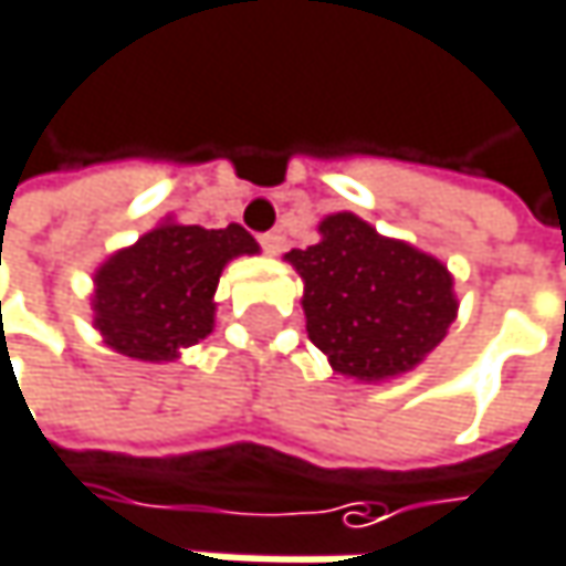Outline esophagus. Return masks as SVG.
I'll list each match as a JSON object with an SVG mask.
<instances>
[{
    "instance_id": "obj_1",
    "label": "esophagus",
    "mask_w": 566,
    "mask_h": 566,
    "mask_svg": "<svg viewBox=\"0 0 566 566\" xmlns=\"http://www.w3.org/2000/svg\"><path fill=\"white\" fill-rule=\"evenodd\" d=\"M262 249H265L269 255H279V252L284 249L282 232H279V229H275V232H265V235H262Z\"/></svg>"
}]
</instances>
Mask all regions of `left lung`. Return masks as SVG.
Instances as JSON below:
<instances>
[{
	"label": "left lung",
	"mask_w": 566,
	"mask_h": 566,
	"mask_svg": "<svg viewBox=\"0 0 566 566\" xmlns=\"http://www.w3.org/2000/svg\"><path fill=\"white\" fill-rule=\"evenodd\" d=\"M317 232V245L284 255L304 282L314 347L357 380H387L422 364L459 311L449 269L354 212L327 216Z\"/></svg>",
	"instance_id": "obj_1"
}]
</instances>
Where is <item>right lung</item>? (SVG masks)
Listing matches in <instances>:
<instances>
[{
  "label": "right lung",
  "instance_id": "obj_1",
  "mask_svg": "<svg viewBox=\"0 0 566 566\" xmlns=\"http://www.w3.org/2000/svg\"><path fill=\"white\" fill-rule=\"evenodd\" d=\"M259 242L242 226L202 229L164 222L130 249L114 252L94 275V327L124 357L160 364L212 334L216 284Z\"/></svg>",
  "mask_w": 566,
  "mask_h": 566
}]
</instances>
